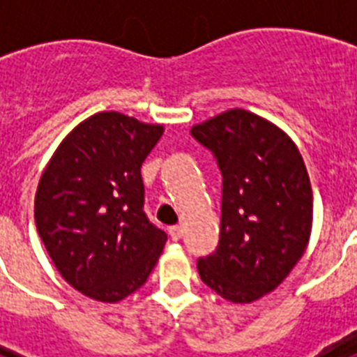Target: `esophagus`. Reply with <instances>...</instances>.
Wrapping results in <instances>:
<instances>
[{
  "label": "esophagus",
  "mask_w": 357,
  "mask_h": 357,
  "mask_svg": "<svg viewBox=\"0 0 357 357\" xmlns=\"http://www.w3.org/2000/svg\"><path fill=\"white\" fill-rule=\"evenodd\" d=\"M168 235H170L172 241H179L181 235H183V229H181V226H170V228H168Z\"/></svg>",
  "instance_id": "obj_1"
}]
</instances>
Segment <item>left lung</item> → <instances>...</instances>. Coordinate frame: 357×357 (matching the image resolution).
<instances>
[{
    "mask_svg": "<svg viewBox=\"0 0 357 357\" xmlns=\"http://www.w3.org/2000/svg\"><path fill=\"white\" fill-rule=\"evenodd\" d=\"M222 172L217 250L198 259L202 282L234 304L271 293L304 255L313 192L304 159L282 129L231 109L190 129Z\"/></svg>",
    "mask_w": 357,
    "mask_h": 357,
    "instance_id": "1",
    "label": "left lung"
}]
</instances>
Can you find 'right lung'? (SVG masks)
<instances>
[{"label": "right lung", "mask_w": 357, "mask_h": 357, "mask_svg": "<svg viewBox=\"0 0 357 357\" xmlns=\"http://www.w3.org/2000/svg\"><path fill=\"white\" fill-rule=\"evenodd\" d=\"M162 131L116 111L92 114L42 172L36 229L61 276L85 296L123 300L161 255L167 234L146 217L140 167Z\"/></svg>", "instance_id": "1"}]
</instances>
